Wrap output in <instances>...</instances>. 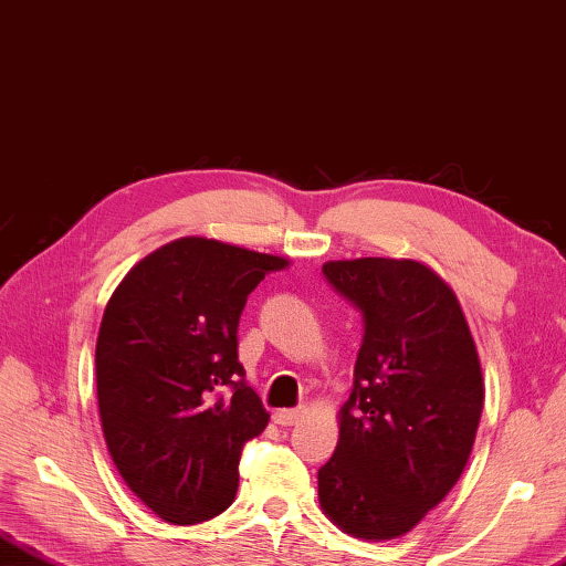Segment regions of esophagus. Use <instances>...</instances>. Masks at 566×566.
Segmentation results:
<instances>
[{
	"mask_svg": "<svg viewBox=\"0 0 566 566\" xmlns=\"http://www.w3.org/2000/svg\"><path fill=\"white\" fill-rule=\"evenodd\" d=\"M305 418V408H293V410H275L273 412V420L283 424V428H291V424L300 422Z\"/></svg>",
	"mask_w": 566,
	"mask_h": 566,
	"instance_id": "esophagus-1",
	"label": "esophagus"
}]
</instances>
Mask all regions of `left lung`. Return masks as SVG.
I'll use <instances>...</instances> for the list:
<instances>
[{
    "instance_id": "1",
    "label": "left lung",
    "mask_w": 566,
    "mask_h": 566,
    "mask_svg": "<svg viewBox=\"0 0 566 566\" xmlns=\"http://www.w3.org/2000/svg\"><path fill=\"white\" fill-rule=\"evenodd\" d=\"M322 273L359 307L364 339L319 505L347 535L396 539L467 467L483 410L476 344L452 287L420 261H327Z\"/></svg>"
}]
</instances>
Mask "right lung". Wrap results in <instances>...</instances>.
<instances>
[{"instance_id":"add662e5","label":"right lung","mask_w":566,"mask_h":566,"mask_svg":"<svg viewBox=\"0 0 566 566\" xmlns=\"http://www.w3.org/2000/svg\"><path fill=\"white\" fill-rule=\"evenodd\" d=\"M287 263L182 237L138 261L109 297L95 349L102 432L126 486L166 523H205L234 501L241 449L271 418L239 364V317Z\"/></svg>"}]
</instances>
